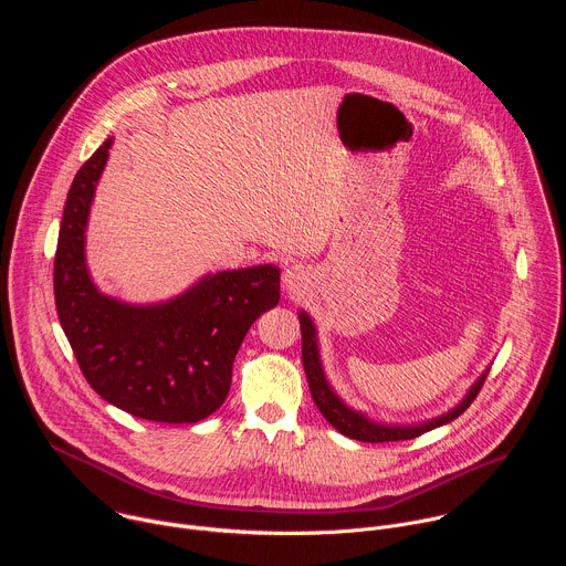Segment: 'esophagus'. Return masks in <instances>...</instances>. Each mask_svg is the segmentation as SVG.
Listing matches in <instances>:
<instances>
[{
  "label": "esophagus",
  "mask_w": 566,
  "mask_h": 566,
  "mask_svg": "<svg viewBox=\"0 0 566 566\" xmlns=\"http://www.w3.org/2000/svg\"><path fill=\"white\" fill-rule=\"evenodd\" d=\"M282 282H284V286L289 289V291H302V289H306V284H308V271L304 269V266H300V264H293V266H289L286 271H284V277H282Z\"/></svg>",
  "instance_id": "34e87169"
}]
</instances>
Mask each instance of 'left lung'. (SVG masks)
Here are the masks:
<instances>
[{"mask_svg":"<svg viewBox=\"0 0 566 566\" xmlns=\"http://www.w3.org/2000/svg\"><path fill=\"white\" fill-rule=\"evenodd\" d=\"M300 329H302V365L306 371V380H308V389H311V398L315 400V406L319 410V415L325 417L340 434L356 439V441H365V443H385V441H408V439H417L423 432H430L439 426L450 423L452 419H457L459 415H463L470 402L476 398L479 389L483 387V380H486L489 374H483L468 391V396L459 402L454 410H450L448 415L432 419L423 426H378L371 423L369 419H365L363 415L349 410L345 402L334 394V389L329 387V382L325 380V374H322L319 367V356H317V343H315V327L306 313H300Z\"/></svg>","mask_w":566,"mask_h":566,"instance_id":"left-lung-1","label":"left lung"}]
</instances>
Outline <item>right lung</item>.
<instances>
[{
	"label": "right lung",
	"instance_id": "right-lung-1",
	"mask_svg": "<svg viewBox=\"0 0 566 566\" xmlns=\"http://www.w3.org/2000/svg\"><path fill=\"white\" fill-rule=\"evenodd\" d=\"M109 147L112 138L85 160L64 201L53 262L60 325L80 371L112 406L156 423H197L221 408L244 336L280 302V271H221L154 306L103 295L85 266V228Z\"/></svg>",
	"mask_w": 566,
	"mask_h": 566
}]
</instances>
